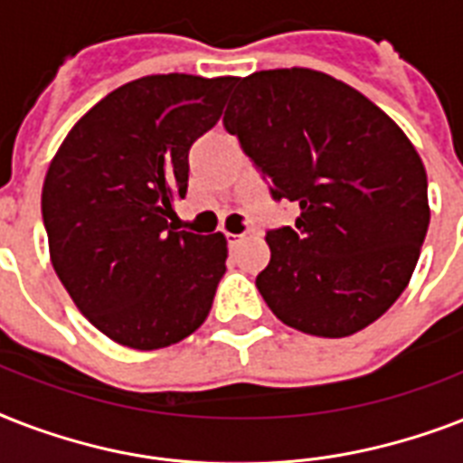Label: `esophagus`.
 <instances>
[{
    "label": "esophagus",
    "mask_w": 463,
    "mask_h": 463,
    "mask_svg": "<svg viewBox=\"0 0 463 463\" xmlns=\"http://www.w3.org/2000/svg\"><path fill=\"white\" fill-rule=\"evenodd\" d=\"M225 240H228V247H238L242 242V235H235V232H225Z\"/></svg>",
    "instance_id": "34e87169"
}]
</instances>
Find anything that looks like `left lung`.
Returning a JSON list of instances; mask_svg holds the SVG:
<instances>
[{
  "instance_id": "left-lung-1",
  "label": "left lung",
  "mask_w": 463,
  "mask_h": 463,
  "mask_svg": "<svg viewBox=\"0 0 463 463\" xmlns=\"http://www.w3.org/2000/svg\"><path fill=\"white\" fill-rule=\"evenodd\" d=\"M225 129L296 225L267 232L257 288L279 319L309 336L341 338L380 319L409 286L430 206L416 146L387 112L315 69L238 79Z\"/></svg>"
}]
</instances>
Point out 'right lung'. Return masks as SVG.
<instances>
[{"label": "right lung", "mask_w": 463, "mask_h": 463, "mask_svg": "<svg viewBox=\"0 0 463 463\" xmlns=\"http://www.w3.org/2000/svg\"><path fill=\"white\" fill-rule=\"evenodd\" d=\"M235 76L154 74L119 86L57 148L43 184L50 260L98 331L137 351L194 334L225 274L223 232L177 231L189 148L223 115Z\"/></svg>", "instance_id": "1"}]
</instances>
